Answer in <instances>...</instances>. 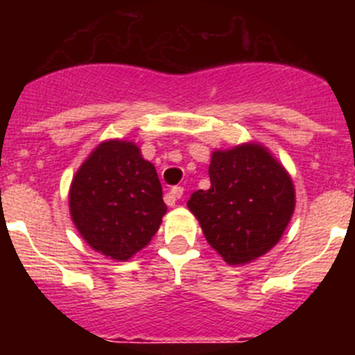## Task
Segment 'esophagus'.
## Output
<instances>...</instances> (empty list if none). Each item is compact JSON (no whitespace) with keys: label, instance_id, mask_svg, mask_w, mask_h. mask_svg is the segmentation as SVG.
<instances>
[{"label":"esophagus","instance_id":"34e87169","mask_svg":"<svg viewBox=\"0 0 355 355\" xmlns=\"http://www.w3.org/2000/svg\"><path fill=\"white\" fill-rule=\"evenodd\" d=\"M183 192H184L183 187H172L171 192L167 193V205H171V206L175 205V200L183 197Z\"/></svg>","mask_w":355,"mask_h":355}]
</instances>
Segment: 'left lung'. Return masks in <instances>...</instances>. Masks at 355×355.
<instances>
[{"label": "left lung", "instance_id": "obj_1", "mask_svg": "<svg viewBox=\"0 0 355 355\" xmlns=\"http://www.w3.org/2000/svg\"><path fill=\"white\" fill-rule=\"evenodd\" d=\"M208 190L187 202L206 241L229 265L261 258L286 231L295 211V187L284 165L259 142L215 149Z\"/></svg>", "mask_w": 355, "mask_h": 355}]
</instances>
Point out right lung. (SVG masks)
<instances>
[{"label": "right lung", "instance_id": "1", "mask_svg": "<svg viewBox=\"0 0 355 355\" xmlns=\"http://www.w3.org/2000/svg\"><path fill=\"white\" fill-rule=\"evenodd\" d=\"M78 233L96 252L128 261L149 245L167 206L155 165L130 140L101 142L78 168L69 188Z\"/></svg>", "mask_w": 355, "mask_h": 355}]
</instances>
